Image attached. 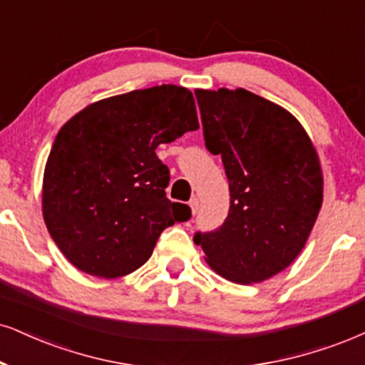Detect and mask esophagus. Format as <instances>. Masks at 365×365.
Returning a JSON list of instances; mask_svg holds the SVG:
<instances>
[{"label": "esophagus", "mask_w": 365, "mask_h": 365, "mask_svg": "<svg viewBox=\"0 0 365 365\" xmlns=\"http://www.w3.org/2000/svg\"><path fill=\"white\" fill-rule=\"evenodd\" d=\"M190 206H191L192 215H196V213H197V208H200V200H197V197H191Z\"/></svg>", "instance_id": "34e87169"}]
</instances>
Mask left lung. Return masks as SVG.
<instances>
[{
	"instance_id": "1",
	"label": "left lung",
	"mask_w": 365,
	"mask_h": 365,
	"mask_svg": "<svg viewBox=\"0 0 365 365\" xmlns=\"http://www.w3.org/2000/svg\"><path fill=\"white\" fill-rule=\"evenodd\" d=\"M205 145L222 155L230 210L222 227L196 232L215 272L250 284L298 257L323 201V175L308 133L289 111L238 88L196 89Z\"/></svg>"
}]
</instances>
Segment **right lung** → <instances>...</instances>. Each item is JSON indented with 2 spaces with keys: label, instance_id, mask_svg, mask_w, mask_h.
<instances>
[{
  "label": "right lung",
  "instance_id": "right-lung-1",
  "mask_svg": "<svg viewBox=\"0 0 365 365\" xmlns=\"http://www.w3.org/2000/svg\"><path fill=\"white\" fill-rule=\"evenodd\" d=\"M197 128L191 91L162 84L93 103L58 130L42 210L71 264L98 277L127 276L150 259L165 228L191 217L165 196L170 175L155 148Z\"/></svg>",
  "mask_w": 365,
  "mask_h": 365
}]
</instances>
